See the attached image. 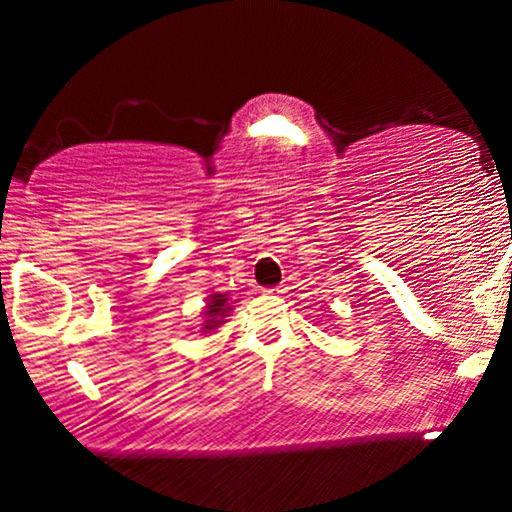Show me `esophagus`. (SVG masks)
<instances>
[{"instance_id": "esophagus-1", "label": "esophagus", "mask_w": 512, "mask_h": 512, "mask_svg": "<svg viewBox=\"0 0 512 512\" xmlns=\"http://www.w3.org/2000/svg\"><path fill=\"white\" fill-rule=\"evenodd\" d=\"M265 293H270V296H282L284 289H282V286H277V289H268Z\"/></svg>"}]
</instances>
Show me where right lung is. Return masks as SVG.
<instances>
[{
	"label": "right lung",
	"mask_w": 512,
	"mask_h": 512,
	"mask_svg": "<svg viewBox=\"0 0 512 512\" xmlns=\"http://www.w3.org/2000/svg\"><path fill=\"white\" fill-rule=\"evenodd\" d=\"M230 310H233V303H230V298L226 293H209L205 298V307H202L200 317H202V324H200V333H212L216 328L226 324V317H230Z\"/></svg>",
	"instance_id": "right-lung-1"
}]
</instances>
